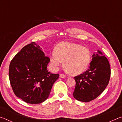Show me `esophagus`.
I'll return each mask as SVG.
<instances>
[{
	"instance_id": "obj_1",
	"label": "esophagus",
	"mask_w": 122,
	"mask_h": 122,
	"mask_svg": "<svg viewBox=\"0 0 122 122\" xmlns=\"http://www.w3.org/2000/svg\"><path fill=\"white\" fill-rule=\"evenodd\" d=\"M60 78H66V76L65 75H63V74H61L60 75Z\"/></svg>"
}]
</instances>
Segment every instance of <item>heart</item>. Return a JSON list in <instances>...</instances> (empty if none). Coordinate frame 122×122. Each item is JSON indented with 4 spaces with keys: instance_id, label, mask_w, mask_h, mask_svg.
<instances>
[{
    "instance_id": "1",
    "label": "heart",
    "mask_w": 122,
    "mask_h": 122,
    "mask_svg": "<svg viewBox=\"0 0 122 122\" xmlns=\"http://www.w3.org/2000/svg\"><path fill=\"white\" fill-rule=\"evenodd\" d=\"M91 54L86 47L68 42H61L51 53V62L53 68L57 70L64 61L65 69L74 75L81 74L88 68Z\"/></svg>"
}]
</instances>
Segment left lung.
<instances>
[{
    "label": "left lung",
    "mask_w": 122,
    "mask_h": 122,
    "mask_svg": "<svg viewBox=\"0 0 122 122\" xmlns=\"http://www.w3.org/2000/svg\"><path fill=\"white\" fill-rule=\"evenodd\" d=\"M92 57L88 71L74 77L76 86L73 96L81 102H90L97 97L105 90L110 80V64L107 57L98 50Z\"/></svg>",
    "instance_id": "1"
}]
</instances>
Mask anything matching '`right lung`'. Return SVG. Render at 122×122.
I'll use <instances>...</instances> for the list:
<instances>
[{"label": "right lung", "mask_w": 122, "mask_h": 122, "mask_svg": "<svg viewBox=\"0 0 122 122\" xmlns=\"http://www.w3.org/2000/svg\"><path fill=\"white\" fill-rule=\"evenodd\" d=\"M50 62L42 48L33 42L25 46L12 60L9 78L14 94L25 102L35 104L48 98L59 74L47 71Z\"/></svg>", "instance_id": "add662e5"}]
</instances>
